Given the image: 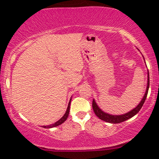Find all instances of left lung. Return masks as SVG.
<instances>
[{"label": "left lung", "instance_id": "8db88e82", "mask_svg": "<svg viewBox=\"0 0 159 159\" xmlns=\"http://www.w3.org/2000/svg\"><path fill=\"white\" fill-rule=\"evenodd\" d=\"M148 74V86H147V90L146 92L145 93L144 97L142 99V101H140V103L138 104V106H137V107L134 109H132L131 111L127 113V114H125L123 115H119V116H114V115H110L106 114V113L103 112V111L101 109H100L98 106H97L96 103H95L94 100L93 101V109L94 111V113L95 114V115L98 117L101 120L105 121L106 122L108 123H112V124H117V123H121L122 121H125L127 119H129L130 118H132V116H134V115L138 114L139 112V111L141 109L142 106H143V104L145 103V99H146L147 95H148V88H149V73Z\"/></svg>", "mask_w": 159, "mask_h": 159}]
</instances>
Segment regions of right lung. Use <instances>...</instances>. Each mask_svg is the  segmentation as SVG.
<instances>
[{
	"label": "right lung",
	"mask_w": 159,
	"mask_h": 159,
	"mask_svg": "<svg viewBox=\"0 0 159 159\" xmlns=\"http://www.w3.org/2000/svg\"><path fill=\"white\" fill-rule=\"evenodd\" d=\"M71 100V99H70V101H69V102L68 107H67V109H66V113H65V114L61 117V119H59V120H58V121H56V122H55L54 124H53V125H48V126H43V127H44V128H52V127H57V126L61 125L62 123H64V121L66 120L67 117H68V116H69V108H70Z\"/></svg>",
	"instance_id": "add662e5"
}]
</instances>
